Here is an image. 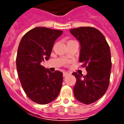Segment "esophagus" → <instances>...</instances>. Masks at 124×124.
I'll return each mask as SVG.
<instances>
[{
  "label": "esophagus",
  "instance_id": "esophagus-1",
  "mask_svg": "<svg viewBox=\"0 0 124 124\" xmlns=\"http://www.w3.org/2000/svg\"><path fill=\"white\" fill-rule=\"evenodd\" d=\"M68 74H69V73H68V72H63V77H67Z\"/></svg>",
  "mask_w": 124,
  "mask_h": 124
}]
</instances>
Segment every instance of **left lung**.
<instances>
[{"instance_id":"left-lung-1","label":"left lung","mask_w":124,"mask_h":124,"mask_svg":"<svg viewBox=\"0 0 124 124\" xmlns=\"http://www.w3.org/2000/svg\"><path fill=\"white\" fill-rule=\"evenodd\" d=\"M70 32L80 42L79 62L87 71L84 77L72 73L77 79L74 95L79 101L88 105L107 91L112 68L110 50L102 33L94 27H81Z\"/></svg>"}]
</instances>
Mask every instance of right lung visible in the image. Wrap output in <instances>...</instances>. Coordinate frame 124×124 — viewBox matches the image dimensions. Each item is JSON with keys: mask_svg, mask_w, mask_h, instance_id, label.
Segmentation results:
<instances>
[{"mask_svg": "<svg viewBox=\"0 0 124 124\" xmlns=\"http://www.w3.org/2000/svg\"><path fill=\"white\" fill-rule=\"evenodd\" d=\"M62 33L61 30L35 27L23 36L18 45V75L26 95L36 103H49L59 94L63 73L60 71L51 72L41 63L49 59L54 43Z\"/></svg>", "mask_w": 124, "mask_h": 124, "instance_id": "add662e5", "label": "right lung"}]
</instances>
